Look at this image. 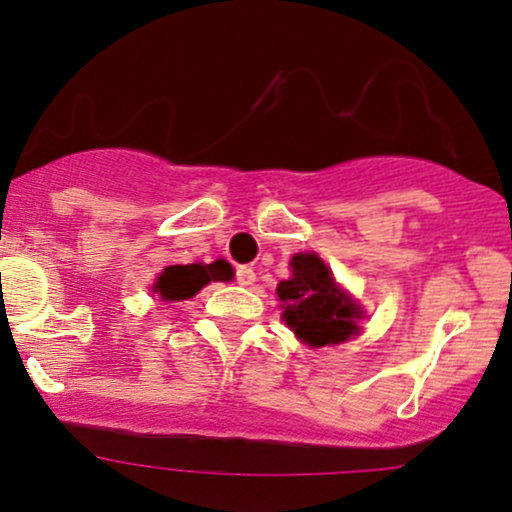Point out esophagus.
<instances>
[{"label":"esophagus","mask_w":512,"mask_h":512,"mask_svg":"<svg viewBox=\"0 0 512 512\" xmlns=\"http://www.w3.org/2000/svg\"><path fill=\"white\" fill-rule=\"evenodd\" d=\"M236 283H238V286H243V288L252 286V283H255V271H252L250 267H238L236 269Z\"/></svg>","instance_id":"1"}]
</instances>
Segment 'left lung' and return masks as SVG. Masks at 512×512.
I'll return each instance as SVG.
<instances>
[{"mask_svg": "<svg viewBox=\"0 0 512 512\" xmlns=\"http://www.w3.org/2000/svg\"><path fill=\"white\" fill-rule=\"evenodd\" d=\"M293 276L276 286L283 321L309 347L340 345L354 338L364 309L345 293L316 252H297L290 260Z\"/></svg>", "mask_w": 512, "mask_h": 512, "instance_id": "1", "label": "left lung"}]
</instances>
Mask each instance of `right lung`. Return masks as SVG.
Listing matches in <instances>:
<instances>
[{"instance_id": "1", "label": "right lung", "mask_w": 512, "mask_h": 512, "mask_svg": "<svg viewBox=\"0 0 512 512\" xmlns=\"http://www.w3.org/2000/svg\"><path fill=\"white\" fill-rule=\"evenodd\" d=\"M229 278L231 267L224 260H215L212 264H172L155 278L153 293L163 297L165 302H179L189 300L210 281H229Z\"/></svg>"}]
</instances>
